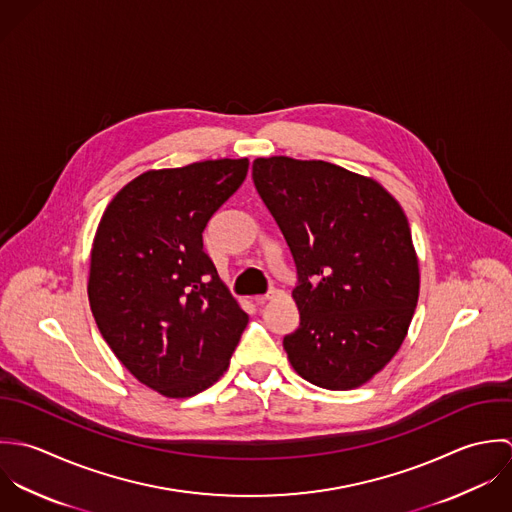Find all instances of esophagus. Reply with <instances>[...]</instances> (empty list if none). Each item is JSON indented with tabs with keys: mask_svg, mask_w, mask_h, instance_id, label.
<instances>
[{
	"mask_svg": "<svg viewBox=\"0 0 512 512\" xmlns=\"http://www.w3.org/2000/svg\"><path fill=\"white\" fill-rule=\"evenodd\" d=\"M279 295H281L279 289H271L267 295H259V297H255L253 301H255L257 305H263V303H267V301H271V299H275V297H279Z\"/></svg>",
	"mask_w": 512,
	"mask_h": 512,
	"instance_id": "esophagus-1",
	"label": "esophagus"
}]
</instances>
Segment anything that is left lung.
Here are the masks:
<instances>
[{"label":"left lung","instance_id":"left-lung-1","mask_svg":"<svg viewBox=\"0 0 512 512\" xmlns=\"http://www.w3.org/2000/svg\"><path fill=\"white\" fill-rule=\"evenodd\" d=\"M255 188L297 267L301 324L283 346L326 390L372 380L400 350L419 297L408 217L376 180L322 160L257 158Z\"/></svg>","mask_w":512,"mask_h":512}]
</instances>
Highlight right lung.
<instances>
[{"instance_id":"1","label":"right lung","mask_w":512,"mask_h":512,"mask_svg":"<svg viewBox=\"0 0 512 512\" xmlns=\"http://www.w3.org/2000/svg\"><path fill=\"white\" fill-rule=\"evenodd\" d=\"M247 170V158L148 170L101 217L87 289L93 316L124 368L166 398L215 384L247 326L202 237Z\"/></svg>"}]
</instances>
